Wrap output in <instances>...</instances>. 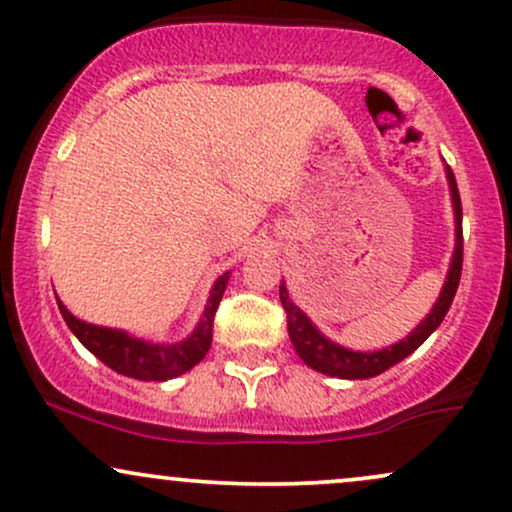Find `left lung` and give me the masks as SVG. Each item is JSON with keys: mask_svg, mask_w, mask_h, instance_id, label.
<instances>
[{"mask_svg": "<svg viewBox=\"0 0 512 512\" xmlns=\"http://www.w3.org/2000/svg\"><path fill=\"white\" fill-rule=\"evenodd\" d=\"M445 175H448L450 185V199H452V211H455V250H452V260L448 276H445V284L440 289L438 301L433 303L431 313H428L419 325L411 330L407 337L399 339L397 344L385 346L378 351H351L346 346L332 342L313 325L308 315L298 308L296 303L289 298L286 284L281 281L279 286V298L281 305L286 310V320H289V337L296 354L301 356L305 366H310L317 373H325L330 378H344V380H366L375 378V375L385 373L387 368H392L395 363L404 361L409 354H414L421 344L438 330L443 317L448 315L452 298H455L457 284H460L462 274V202L460 192H457V182L452 170L445 166Z\"/></svg>", "mask_w": 512, "mask_h": 512, "instance_id": "8db88e82", "label": "left lung"}]
</instances>
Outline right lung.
<instances>
[{
    "mask_svg": "<svg viewBox=\"0 0 512 512\" xmlns=\"http://www.w3.org/2000/svg\"><path fill=\"white\" fill-rule=\"evenodd\" d=\"M231 272L221 274L216 279L214 289L209 293L207 308H204L202 317H199L197 327L192 334L182 342L175 344H154L146 342V339L132 337L125 330H113V327H101L91 325V322L79 320L67 310L60 298V313L67 322L69 330L74 332V337L91 351L93 356L101 358L108 368H113L115 373L127 375V378L137 380H163L178 378V375L187 373L190 368H195L204 356H207L211 337H214V315L219 308L223 291H226Z\"/></svg>",
    "mask_w": 512,
    "mask_h": 512,
    "instance_id": "1",
    "label": "right lung"
}]
</instances>
